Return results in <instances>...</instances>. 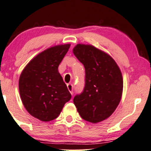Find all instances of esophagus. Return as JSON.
<instances>
[{
  "label": "esophagus",
  "mask_w": 151,
  "mask_h": 151,
  "mask_svg": "<svg viewBox=\"0 0 151 151\" xmlns=\"http://www.w3.org/2000/svg\"><path fill=\"white\" fill-rule=\"evenodd\" d=\"M67 87H68V89L69 92H70V94L73 95V85L72 83H69L67 85Z\"/></svg>",
  "instance_id": "34e87169"
}]
</instances>
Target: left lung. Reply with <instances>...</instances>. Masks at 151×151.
I'll return each mask as SVG.
<instances>
[{"instance_id":"left-lung-1","label":"left lung","mask_w":151,"mask_h":151,"mask_svg":"<svg viewBox=\"0 0 151 151\" xmlns=\"http://www.w3.org/2000/svg\"><path fill=\"white\" fill-rule=\"evenodd\" d=\"M73 53L86 70L84 90L73 99L77 111L90 122L105 120L114 113L122 97L120 68L109 55L90 44H78Z\"/></svg>"}]
</instances>
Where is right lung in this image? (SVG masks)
I'll return each instance as SVG.
<instances>
[{
    "label": "right lung",
    "instance_id": "1",
    "mask_svg": "<svg viewBox=\"0 0 151 151\" xmlns=\"http://www.w3.org/2000/svg\"><path fill=\"white\" fill-rule=\"evenodd\" d=\"M70 44L48 48L29 61L19 78V92L27 111L48 122L58 117L71 94L58 72Z\"/></svg>",
    "mask_w": 151,
    "mask_h": 151
}]
</instances>
